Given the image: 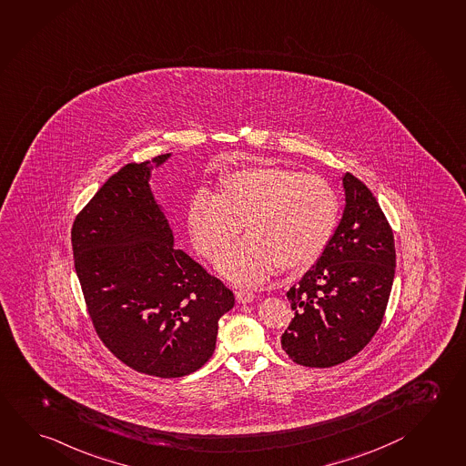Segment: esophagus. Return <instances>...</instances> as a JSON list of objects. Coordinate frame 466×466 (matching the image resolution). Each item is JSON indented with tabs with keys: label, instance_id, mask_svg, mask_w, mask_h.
<instances>
[{
	"label": "esophagus",
	"instance_id": "esophagus-1",
	"mask_svg": "<svg viewBox=\"0 0 466 466\" xmlns=\"http://www.w3.org/2000/svg\"><path fill=\"white\" fill-rule=\"evenodd\" d=\"M237 300L239 304H249V302H253L254 294L251 290H248V289H238L237 292Z\"/></svg>",
	"mask_w": 466,
	"mask_h": 466
}]
</instances>
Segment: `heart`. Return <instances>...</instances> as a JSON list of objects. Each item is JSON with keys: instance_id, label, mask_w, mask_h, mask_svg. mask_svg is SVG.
<instances>
[{"instance_id": "obj_1", "label": "heart", "mask_w": 466, "mask_h": 466, "mask_svg": "<svg viewBox=\"0 0 466 466\" xmlns=\"http://www.w3.org/2000/svg\"><path fill=\"white\" fill-rule=\"evenodd\" d=\"M339 202L325 178L263 166L225 178L220 194L200 190L187 210V229L205 259H217L245 223L249 237L221 258L218 271L258 286L280 268L297 271L319 259L337 227Z\"/></svg>"}]
</instances>
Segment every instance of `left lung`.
<instances>
[{"label": "left lung", "mask_w": 466, "mask_h": 466, "mask_svg": "<svg viewBox=\"0 0 466 466\" xmlns=\"http://www.w3.org/2000/svg\"><path fill=\"white\" fill-rule=\"evenodd\" d=\"M345 208L329 245L288 299L294 319L280 337L297 364L330 368L358 355L380 329L396 268L394 235L371 190L343 176Z\"/></svg>", "instance_id": "1"}]
</instances>
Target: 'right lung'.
I'll return each instance as SVG.
<instances>
[{
    "label": "right lung",
    "mask_w": 466,
    "mask_h": 466,
    "mask_svg": "<svg viewBox=\"0 0 466 466\" xmlns=\"http://www.w3.org/2000/svg\"><path fill=\"white\" fill-rule=\"evenodd\" d=\"M127 164L76 215L72 249L95 330L119 361L182 378L212 358L218 320L235 296L182 249L151 190L169 159Z\"/></svg>",
    "instance_id": "1"
}]
</instances>
